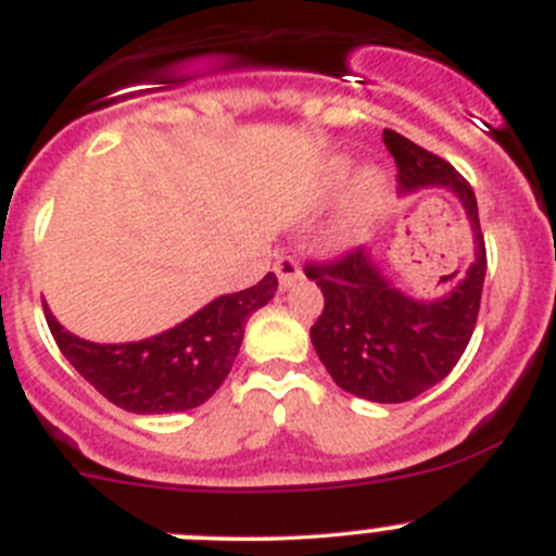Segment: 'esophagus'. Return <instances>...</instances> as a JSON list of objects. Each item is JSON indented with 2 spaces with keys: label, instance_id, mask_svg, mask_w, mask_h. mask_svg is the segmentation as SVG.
<instances>
[{
  "label": "esophagus",
  "instance_id": "esophagus-1",
  "mask_svg": "<svg viewBox=\"0 0 556 556\" xmlns=\"http://www.w3.org/2000/svg\"><path fill=\"white\" fill-rule=\"evenodd\" d=\"M274 271H277L279 285L290 288V285H295L301 279V263H298L295 255H282V258H277V263H274Z\"/></svg>",
  "mask_w": 556,
  "mask_h": 556
}]
</instances>
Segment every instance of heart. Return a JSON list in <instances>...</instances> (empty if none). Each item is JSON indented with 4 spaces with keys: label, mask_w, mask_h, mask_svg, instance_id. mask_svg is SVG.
<instances>
[{
    "label": "heart",
    "mask_w": 556,
    "mask_h": 556,
    "mask_svg": "<svg viewBox=\"0 0 556 556\" xmlns=\"http://www.w3.org/2000/svg\"><path fill=\"white\" fill-rule=\"evenodd\" d=\"M332 175H336V180L346 178L349 175L346 162H338ZM381 191H383L381 175L372 173V170L362 173L352 189V200H349V220H352V224H359V220L365 218L372 207H376L378 200H381Z\"/></svg>",
    "instance_id": "obj_1"
}]
</instances>
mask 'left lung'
<instances>
[{
	"mask_svg": "<svg viewBox=\"0 0 556 556\" xmlns=\"http://www.w3.org/2000/svg\"><path fill=\"white\" fill-rule=\"evenodd\" d=\"M383 143L396 162L400 191L445 186L464 204L477 244L466 277L445 298L424 303L391 288L365 248L308 261L303 271L325 295L323 314L312 325V343L332 381L362 400L407 402L440 383L469 346L488 255L469 180L400 132L383 130Z\"/></svg>",
	"mask_w": 556,
	"mask_h": 556,
	"instance_id": "obj_1",
	"label": "left lung"
}]
</instances>
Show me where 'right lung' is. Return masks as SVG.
<instances>
[{"label":"right lung","mask_w":556,"mask_h":556,"mask_svg":"<svg viewBox=\"0 0 556 556\" xmlns=\"http://www.w3.org/2000/svg\"><path fill=\"white\" fill-rule=\"evenodd\" d=\"M277 274L220 295L173 330L136 343H92L63 330L45 306L58 349L87 383L127 413L154 416L200 407L229 376L244 325L277 293Z\"/></svg>","instance_id":"1"}]
</instances>
